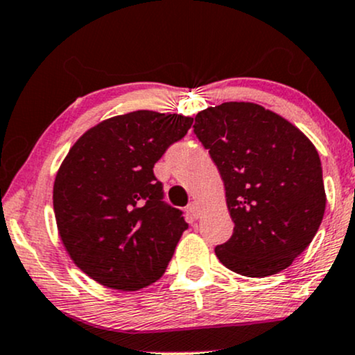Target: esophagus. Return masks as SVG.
Masks as SVG:
<instances>
[{
	"instance_id": "obj_1",
	"label": "esophagus",
	"mask_w": 355,
	"mask_h": 355,
	"mask_svg": "<svg viewBox=\"0 0 355 355\" xmlns=\"http://www.w3.org/2000/svg\"><path fill=\"white\" fill-rule=\"evenodd\" d=\"M187 211H189V215L191 216V218H198L200 216V208H198V203H195V202H191L189 207H187Z\"/></svg>"
}]
</instances>
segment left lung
Segmentation results:
<instances>
[{
    "label": "left lung",
    "instance_id": "1",
    "mask_svg": "<svg viewBox=\"0 0 355 355\" xmlns=\"http://www.w3.org/2000/svg\"><path fill=\"white\" fill-rule=\"evenodd\" d=\"M193 130L225 183L233 236L215 248L223 266L264 277L291 266L326 210L319 153L279 114L254 102H223L196 114Z\"/></svg>",
    "mask_w": 355,
    "mask_h": 355
}]
</instances>
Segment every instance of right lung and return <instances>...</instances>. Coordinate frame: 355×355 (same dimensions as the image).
Here are the masks:
<instances>
[{"label": "right lung", "instance_id": "right-lung-1", "mask_svg": "<svg viewBox=\"0 0 355 355\" xmlns=\"http://www.w3.org/2000/svg\"><path fill=\"white\" fill-rule=\"evenodd\" d=\"M191 122L153 110L115 115L64 157L53 189L59 238L76 266L105 288L139 291L160 279L189 228L162 202L153 165Z\"/></svg>", "mask_w": 355, "mask_h": 355}]
</instances>
